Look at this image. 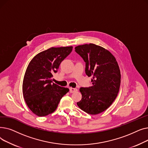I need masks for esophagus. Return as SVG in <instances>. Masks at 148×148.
I'll list each match as a JSON object with an SVG mask.
<instances>
[{"label": "esophagus", "mask_w": 148, "mask_h": 148, "mask_svg": "<svg viewBox=\"0 0 148 148\" xmlns=\"http://www.w3.org/2000/svg\"><path fill=\"white\" fill-rule=\"evenodd\" d=\"M77 91V89L76 88H69V92L70 93H73L74 92Z\"/></svg>", "instance_id": "34e87169"}]
</instances>
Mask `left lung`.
<instances>
[{"mask_svg":"<svg viewBox=\"0 0 148 148\" xmlns=\"http://www.w3.org/2000/svg\"><path fill=\"white\" fill-rule=\"evenodd\" d=\"M75 51L86 64V74L92 76V86L80 88L82 98L77 104L88 114H99L111 106L119 91L118 62L110 51L94 44L77 46Z\"/></svg>","mask_w":148,"mask_h":148,"instance_id":"1","label":"left lung"}]
</instances>
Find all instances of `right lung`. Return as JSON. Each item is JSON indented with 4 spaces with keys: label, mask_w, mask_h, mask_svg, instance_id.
<instances>
[{
    "label": "right lung",
    "mask_w": 148,
    "mask_h": 148,
    "mask_svg": "<svg viewBox=\"0 0 148 148\" xmlns=\"http://www.w3.org/2000/svg\"><path fill=\"white\" fill-rule=\"evenodd\" d=\"M73 47H52L38 53L30 62L23 82L25 101L34 114L45 116L55 111L60 99L69 91L53 83V74L71 53Z\"/></svg>",
    "instance_id": "add662e5"
}]
</instances>
